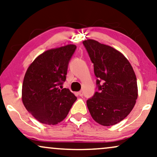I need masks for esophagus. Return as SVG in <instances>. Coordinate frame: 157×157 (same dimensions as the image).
Listing matches in <instances>:
<instances>
[{
  "mask_svg": "<svg viewBox=\"0 0 157 157\" xmlns=\"http://www.w3.org/2000/svg\"><path fill=\"white\" fill-rule=\"evenodd\" d=\"M77 94H78V96H80V97H82L83 95V91H78V92H77Z\"/></svg>",
  "mask_w": 157,
  "mask_h": 157,
  "instance_id": "34e87169",
  "label": "esophagus"
}]
</instances>
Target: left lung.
<instances>
[{
  "instance_id": "8db88e82",
  "label": "left lung",
  "mask_w": 157,
  "mask_h": 157,
  "mask_svg": "<svg viewBox=\"0 0 157 157\" xmlns=\"http://www.w3.org/2000/svg\"><path fill=\"white\" fill-rule=\"evenodd\" d=\"M97 78L98 91L86 101L92 118L104 126L129 115L138 97L136 76L128 59L115 48L94 40L83 42Z\"/></svg>"
}]
</instances>
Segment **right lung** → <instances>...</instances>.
Segmentation results:
<instances>
[{
	"label": "right lung",
	"mask_w": 157,
	"mask_h": 157,
	"mask_svg": "<svg viewBox=\"0 0 157 157\" xmlns=\"http://www.w3.org/2000/svg\"><path fill=\"white\" fill-rule=\"evenodd\" d=\"M76 49L74 44H68L47 50L26 71L22 85V101L40 123L56 125L63 121L77 99L68 89L58 87L66 81L69 61Z\"/></svg>",
	"instance_id": "right-lung-1"
}]
</instances>
